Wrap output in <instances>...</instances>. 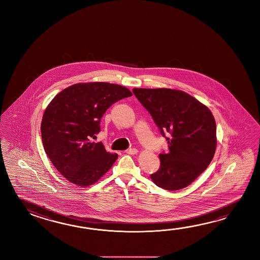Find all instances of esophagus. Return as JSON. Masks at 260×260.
Returning <instances> with one entry per match:
<instances>
[{"instance_id": "1", "label": "esophagus", "mask_w": 260, "mask_h": 260, "mask_svg": "<svg viewBox=\"0 0 260 260\" xmlns=\"http://www.w3.org/2000/svg\"><path fill=\"white\" fill-rule=\"evenodd\" d=\"M127 154L135 155L138 154V150L137 149H129L125 151Z\"/></svg>"}]
</instances>
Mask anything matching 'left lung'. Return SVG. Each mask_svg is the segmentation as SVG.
Returning <instances> with one entry per match:
<instances>
[{"mask_svg": "<svg viewBox=\"0 0 260 260\" xmlns=\"http://www.w3.org/2000/svg\"><path fill=\"white\" fill-rule=\"evenodd\" d=\"M166 138L169 152L159 155V170L150 175L166 190L186 188L210 165L216 149V126L210 110L181 90L134 88Z\"/></svg>", "mask_w": 260, "mask_h": 260, "instance_id": "left-lung-1", "label": "left lung"}]
</instances>
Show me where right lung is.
Masks as SVG:
<instances>
[{
    "label": "right lung",
    "mask_w": 260,
    "mask_h": 260,
    "mask_svg": "<svg viewBox=\"0 0 260 260\" xmlns=\"http://www.w3.org/2000/svg\"><path fill=\"white\" fill-rule=\"evenodd\" d=\"M131 95L129 89L115 83H80L62 90L46 107L41 123L44 150L67 180L88 187L111 169L118 154L90 138L100 133L105 111Z\"/></svg>",
    "instance_id": "1"
}]
</instances>
